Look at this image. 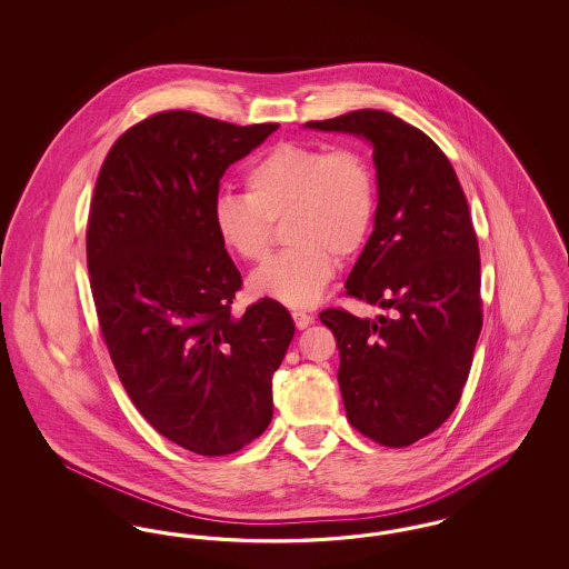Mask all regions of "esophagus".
<instances>
[{"mask_svg":"<svg viewBox=\"0 0 569 569\" xmlns=\"http://www.w3.org/2000/svg\"><path fill=\"white\" fill-rule=\"evenodd\" d=\"M292 318H295V325H297L298 330L313 325V316L307 313V311H292Z\"/></svg>","mask_w":569,"mask_h":569,"instance_id":"obj_1","label":"esophagus"}]
</instances>
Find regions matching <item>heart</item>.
Masks as SVG:
<instances>
[{"label": "heart", "mask_w": 569, "mask_h": 569, "mask_svg": "<svg viewBox=\"0 0 569 569\" xmlns=\"http://www.w3.org/2000/svg\"><path fill=\"white\" fill-rule=\"evenodd\" d=\"M244 196H219L213 204L217 239L244 262L269 258L272 226L286 219L292 249L251 274V290L290 307L325 297L339 264L367 243L378 207L376 172L353 147L281 142L244 168Z\"/></svg>", "instance_id": "heart-1"}]
</instances>
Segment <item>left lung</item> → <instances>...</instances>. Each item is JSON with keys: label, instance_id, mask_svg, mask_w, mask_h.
<instances>
[{"label": "left lung", "instance_id": "8db88e82", "mask_svg": "<svg viewBox=\"0 0 569 569\" xmlns=\"http://www.w3.org/2000/svg\"><path fill=\"white\" fill-rule=\"evenodd\" d=\"M373 149V232L346 281L348 295L388 316L326 309L339 348V388L353 429L406 448L459 403L482 330L480 251L457 172L433 140L383 110L309 121Z\"/></svg>", "mask_w": 569, "mask_h": 569}]
</instances>
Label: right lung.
Returning a JSON list of instances; mask_svg holds the SVG:
<instances>
[{
  "label": "right lung",
  "instance_id": "right-lung-1",
  "mask_svg": "<svg viewBox=\"0 0 569 569\" xmlns=\"http://www.w3.org/2000/svg\"><path fill=\"white\" fill-rule=\"evenodd\" d=\"M277 128L153 114L112 144L93 191L87 269L112 365L144 420L202 457L264 433L295 337L272 298L232 316L243 281L213 228L226 168Z\"/></svg>",
  "mask_w": 569,
  "mask_h": 569
}]
</instances>
